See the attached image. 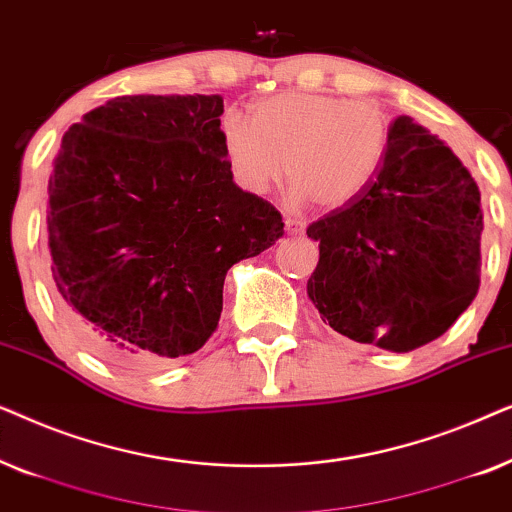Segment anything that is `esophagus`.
<instances>
[{
  "label": "esophagus",
  "mask_w": 512,
  "mask_h": 512,
  "mask_svg": "<svg viewBox=\"0 0 512 512\" xmlns=\"http://www.w3.org/2000/svg\"><path fill=\"white\" fill-rule=\"evenodd\" d=\"M284 226H286V233H289V235H303L305 233V223L300 219H291V216H289V219L284 221Z\"/></svg>",
  "instance_id": "34e87169"
}]
</instances>
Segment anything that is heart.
<instances>
[{
	"label": "heart",
	"instance_id": "heart-1",
	"mask_svg": "<svg viewBox=\"0 0 512 512\" xmlns=\"http://www.w3.org/2000/svg\"><path fill=\"white\" fill-rule=\"evenodd\" d=\"M223 158L237 186L265 193L286 174L293 202L340 207L380 170L389 118L370 100L284 93L254 104L251 123L226 111L219 123Z\"/></svg>",
	"mask_w": 512,
	"mask_h": 512
}]
</instances>
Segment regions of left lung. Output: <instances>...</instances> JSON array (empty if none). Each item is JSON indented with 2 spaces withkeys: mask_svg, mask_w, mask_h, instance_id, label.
<instances>
[{
  "mask_svg": "<svg viewBox=\"0 0 512 512\" xmlns=\"http://www.w3.org/2000/svg\"><path fill=\"white\" fill-rule=\"evenodd\" d=\"M480 235L471 172L436 135L398 116L373 181L307 228L319 242L307 296L345 338L410 352L473 303Z\"/></svg>",
  "mask_w": 512,
  "mask_h": 512,
  "instance_id": "8db88e82",
  "label": "left lung"
}]
</instances>
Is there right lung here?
I'll return each instance as SVG.
<instances>
[{
	"label": "right lung",
	"mask_w": 512,
	"mask_h": 512,
	"mask_svg": "<svg viewBox=\"0 0 512 512\" xmlns=\"http://www.w3.org/2000/svg\"><path fill=\"white\" fill-rule=\"evenodd\" d=\"M221 95H123L62 137L48 179L51 272L90 352L123 368L193 354L226 272L284 235L223 158Z\"/></svg>",
	"instance_id": "right-lung-1"
}]
</instances>
